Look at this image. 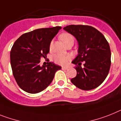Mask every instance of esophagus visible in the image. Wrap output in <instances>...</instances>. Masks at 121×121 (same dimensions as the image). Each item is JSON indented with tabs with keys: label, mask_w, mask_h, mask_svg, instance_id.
Segmentation results:
<instances>
[{
	"label": "esophagus",
	"mask_w": 121,
	"mask_h": 121,
	"mask_svg": "<svg viewBox=\"0 0 121 121\" xmlns=\"http://www.w3.org/2000/svg\"><path fill=\"white\" fill-rule=\"evenodd\" d=\"M61 69H62L63 70H67L68 69V68H67V67H62Z\"/></svg>",
	"instance_id": "34e87169"
}]
</instances>
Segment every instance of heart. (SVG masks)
<instances>
[{"mask_svg": "<svg viewBox=\"0 0 121 121\" xmlns=\"http://www.w3.org/2000/svg\"><path fill=\"white\" fill-rule=\"evenodd\" d=\"M60 40L65 43V45H66L70 42H73L74 41V38L73 35L68 32H64L60 35ZM53 45V42H52L50 45V48H52ZM71 56L69 55L63 54H57L54 56V61L56 63L60 65H66L68 63L69 61Z\"/></svg>", "mask_w": 121, "mask_h": 121, "instance_id": "obj_1", "label": "heart"}]
</instances>
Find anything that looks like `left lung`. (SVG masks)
<instances>
[{"mask_svg":"<svg viewBox=\"0 0 121 121\" xmlns=\"http://www.w3.org/2000/svg\"><path fill=\"white\" fill-rule=\"evenodd\" d=\"M78 40V55L72 61L77 75L71 79L80 89L90 90L100 86L107 77L111 66V50L104 35L87 25H69L63 28ZM84 66H81L82 62Z\"/></svg>","mask_w":121,"mask_h":121,"instance_id":"8db88e82","label":"left lung"}]
</instances>
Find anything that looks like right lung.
Segmentation results:
<instances>
[{"label":"right lung","instance_id":"obj_1","mask_svg":"<svg viewBox=\"0 0 121 121\" xmlns=\"http://www.w3.org/2000/svg\"><path fill=\"white\" fill-rule=\"evenodd\" d=\"M61 29L56 26L35 29L15 42L10 52L11 66L18 86L25 92L37 93L45 89L61 68L53 62L39 65L40 58L47 56L52 40Z\"/></svg>","mask_w":121,"mask_h":121}]
</instances>
